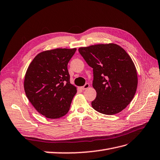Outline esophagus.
<instances>
[{"instance_id":"1","label":"esophagus","mask_w":160,"mask_h":160,"mask_svg":"<svg viewBox=\"0 0 160 160\" xmlns=\"http://www.w3.org/2000/svg\"><path fill=\"white\" fill-rule=\"evenodd\" d=\"M89 86H90V85H89V84L87 83V84H85L83 87H80V88L82 89V90H85V89H87L89 87Z\"/></svg>"}]
</instances>
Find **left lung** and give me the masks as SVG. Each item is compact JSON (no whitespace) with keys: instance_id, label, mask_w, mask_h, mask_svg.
I'll use <instances>...</instances> for the list:
<instances>
[{"instance_id":"left-lung-1","label":"left lung","mask_w":160,"mask_h":160,"mask_svg":"<svg viewBox=\"0 0 160 160\" xmlns=\"http://www.w3.org/2000/svg\"><path fill=\"white\" fill-rule=\"evenodd\" d=\"M78 51L93 70L92 87L97 96L91 102L92 107L108 115L121 112L134 97L138 85L131 57L114 43L82 47Z\"/></svg>"}]
</instances>
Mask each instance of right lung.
Instances as JSON below:
<instances>
[{
    "label": "right lung",
    "mask_w": 160,
    "mask_h": 160,
    "mask_svg": "<svg viewBox=\"0 0 160 160\" xmlns=\"http://www.w3.org/2000/svg\"><path fill=\"white\" fill-rule=\"evenodd\" d=\"M76 48H57L38 54L24 78L26 95L38 112L58 118L69 110L76 87L70 83L68 64Z\"/></svg>",
    "instance_id": "1"
}]
</instances>
